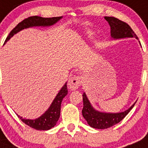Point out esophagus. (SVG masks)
<instances>
[{
    "label": "esophagus",
    "instance_id": "obj_1",
    "mask_svg": "<svg viewBox=\"0 0 148 148\" xmlns=\"http://www.w3.org/2000/svg\"><path fill=\"white\" fill-rule=\"evenodd\" d=\"M82 82V79L79 76H74L69 81V87L72 90H76L79 87Z\"/></svg>",
    "mask_w": 148,
    "mask_h": 148
}]
</instances>
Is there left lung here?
I'll return each mask as SVG.
<instances>
[{
	"mask_svg": "<svg viewBox=\"0 0 148 148\" xmlns=\"http://www.w3.org/2000/svg\"><path fill=\"white\" fill-rule=\"evenodd\" d=\"M105 19L108 22L110 26V36L113 39H122L126 38H135L138 40V37L134 33L132 29L127 23L114 18L105 17ZM83 108L82 114L90 127L97 129H106L112 127L126 116L130 110L134 108V103L127 110L119 113H106L98 111L94 108L90 101L88 99L86 93L82 94Z\"/></svg>",
	"mask_w": 148,
	"mask_h": 148,
	"instance_id": "8db88e82",
	"label": "left lung"
}]
</instances>
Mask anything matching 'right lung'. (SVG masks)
I'll return each mask as SVG.
<instances>
[{
	"label": "right lung",
	"instance_id": "add662e5",
	"mask_svg": "<svg viewBox=\"0 0 148 148\" xmlns=\"http://www.w3.org/2000/svg\"><path fill=\"white\" fill-rule=\"evenodd\" d=\"M62 17H54V18H42L39 16H32L29 17L26 19L23 20L19 23L14 29L9 33L8 37L6 38L5 42H7L12 37L19 32L20 31L24 29H28L30 27H36V26H51L57 23ZM68 88L67 82H66L64 86H62V88L60 90L58 94L55 97L53 100L52 103L46 111L40 117L35 119H28L26 118H23L21 116L18 115L20 119L23 122H24L26 125H29V127H32L35 130H48L49 129L52 128L56 125L58 119L60 115V107L61 102L62 99L67 95Z\"/></svg>",
	"mask_w": 148,
	"mask_h": 148
}]
</instances>
